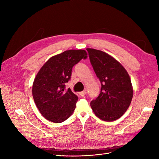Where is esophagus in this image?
<instances>
[{
	"instance_id": "obj_1",
	"label": "esophagus",
	"mask_w": 159,
	"mask_h": 159,
	"mask_svg": "<svg viewBox=\"0 0 159 159\" xmlns=\"http://www.w3.org/2000/svg\"><path fill=\"white\" fill-rule=\"evenodd\" d=\"M79 94H80L81 96H82V97H84V96H85L86 94H87V91L85 90V91H81V92H80V93H79Z\"/></svg>"
}]
</instances>
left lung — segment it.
<instances>
[{
	"label": "left lung",
	"mask_w": 159,
	"mask_h": 159,
	"mask_svg": "<svg viewBox=\"0 0 159 159\" xmlns=\"http://www.w3.org/2000/svg\"><path fill=\"white\" fill-rule=\"evenodd\" d=\"M91 64L102 88L90 103L95 115L105 121H113L126 112L132 101L133 89L127 70L113 57L103 51L87 48Z\"/></svg>",
	"instance_id": "left-lung-1"
}]
</instances>
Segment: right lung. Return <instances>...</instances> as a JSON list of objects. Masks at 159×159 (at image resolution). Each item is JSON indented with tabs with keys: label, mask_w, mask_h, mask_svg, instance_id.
Wrapping results in <instances>:
<instances>
[{
	"label": "right lung",
	"mask_w": 159,
	"mask_h": 159,
	"mask_svg": "<svg viewBox=\"0 0 159 159\" xmlns=\"http://www.w3.org/2000/svg\"><path fill=\"white\" fill-rule=\"evenodd\" d=\"M84 50H69L51 57L38 71L32 85V96L40 113L47 120L61 123L69 118L78 97L65 84L74 66L87 57Z\"/></svg>",
	"instance_id": "1"
}]
</instances>
